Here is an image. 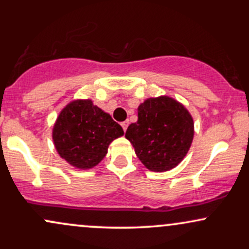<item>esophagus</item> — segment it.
<instances>
[{
    "label": "esophagus",
    "instance_id": "esophagus-1",
    "mask_svg": "<svg viewBox=\"0 0 249 249\" xmlns=\"http://www.w3.org/2000/svg\"><path fill=\"white\" fill-rule=\"evenodd\" d=\"M127 126H128V121H125V122H123V123H122V127H123V130L126 131Z\"/></svg>",
    "mask_w": 249,
    "mask_h": 249
}]
</instances>
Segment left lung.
<instances>
[{
    "instance_id": "left-lung-1",
    "label": "left lung",
    "mask_w": 249,
    "mask_h": 249,
    "mask_svg": "<svg viewBox=\"0 0 249 249\" xmlns=\"http://www.w3.org/2000/svg\"><path fill=\"white\" fill-rule=\"evenodd\" d=\"M193 134L190 112L176 99L162 96L139 105L138 121L128 125L125 137L148 170L165 172L184 159Z\"/></svg>"
}]
</instances>
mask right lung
<instances>
[{"instance_id": "right-lung-1", "label": "right lung", "mask_w": 249, "mask_h": 249, "mask_svg": "<svg viewBox=\"0 0 249 249\" xmlns=\"http://www.w3.org/2000/svg\"><path fill=\"white\" fill-rule=\"evenodd\" d=\"M124 134L118 123L89 101H73L59 113L53 131L57 152L77 168L96 166L113 139Z\"/></svg>"}]
</instances>
